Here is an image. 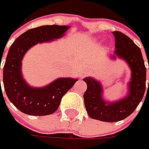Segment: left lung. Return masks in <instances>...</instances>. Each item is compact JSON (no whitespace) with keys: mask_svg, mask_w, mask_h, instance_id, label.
<instances>
[{"mask_svg":"<svg viewBox=\"0 0 149 149\" xmlns=\"http://www.w3.org/2000/svg\"><path fill=\"white\" fill-rule=\"evenodd\" d=\"M112 33L115 38L116 48L115 55H113L112 59L114 60L116 57L123 59L131 70L128 95L122 100L107 103L102 96L103 88L100 82L92 77L84 79V81L87 84L84 101L89 116L94 119L109 123L123 120L129 116L142 101L146 89V67L140 49L122 32Z\"/></svg>","mask_w":149,"mask_h":149,"instance_id":"obj_1","label":"left lung"}]
</instances>
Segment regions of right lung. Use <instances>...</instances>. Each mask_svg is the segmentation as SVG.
I'll return each instance as SVG.
<instances>
[{
  "label": "right lung",
  "mask_w": 149,
  "mask_h": 149,
  "mask_svg": "<svg viewBox=\"0 0 149 149\" xmlns=\"http://www.w3.org/2000/svg\"><path fill=\"white\" fill-rule=\"evenodd\" d=\"M69 28L57 25L33 28L20 35L10 45L3 68L4 89L9 100L22 113L34 116L53 113L58 109L62 97L78 80L59 78L45 87L33 88L21 74V61L28 49L38 43L60 39Z\"/></svg>",
  "instance_id": "add662e5"
}]
</instances>
